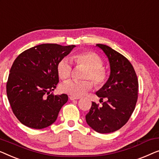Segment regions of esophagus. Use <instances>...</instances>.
<instances>
[{
    "label": "esophagus",
    "instance_id": "esophagus-1",
    "mask_svg": "<svg viewBox=\"0 0 159 159\" xmlns=\"http://www.w3.org/2000/svg\"><path fill=\"white\" fill-rule=\"evenodd\" d=\"M70 100H77V99H79L80 97H73V96H70Z\"/></svg>",
    "mask_w": 159,
    "mask_h": 159
}]
</instances>
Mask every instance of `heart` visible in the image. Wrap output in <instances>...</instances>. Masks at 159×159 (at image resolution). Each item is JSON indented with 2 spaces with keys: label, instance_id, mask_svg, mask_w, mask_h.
I'll return each mask as SVG.
<instances>
[{
  "label": "heart",
  "instance_id": "obj_1",
  "mask_svg": "<svg viewBox=\"0 0 159 159\" xmlns=\"http://www.w3.org/2000/svg\"><path fill=\"white\" fill-rule=\"evenodd\" d=\"M77 66L86 68L83 74V79H90L96 87L101 88L106 84L109 77L107 69L103 66V60L93 51H82L75 53L71 57ZM57 74L62 80L70 77L72 73V66L67 59H62L57 63ZM92 88V83L89 80H68L60 86L63 93L73 97H81Z\"/></svg>",
  "mask_w": 159,
  "mask_h": 159
}]
</instances>
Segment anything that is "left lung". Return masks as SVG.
Instances as JSON below:
<instances>
[{"instance_id":"left-lung-1","label":"left lung","mask_w":159,"mask_h":159,"mask_svg":"<svg viewBox=\"0 0 159 159\" xmlns=\"http://www.w3.org/2000/svg\"><path fill=\"white\" fill-rule=\"evenodd\" d=\"M97 46L108 57L111 72L104 86L96 93L102 106L92 102L86 120L97 133H109L124 126L133 114L138 100V81L133 66L126 57L105 44ZM104 98L105 102H102Z\"/></svg>"}]
</instances>
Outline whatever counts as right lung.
<instances>
[{
  "mask_svg": "<svg viewBox=\"0 0 159 159\" xmlns=\"http://www.w3.org/2000/svg\"><path fill=\"white\" fill-rule=\"evenodd\" d=\"M75 45L42 44L24 51L10 70L6 93L20 122L42 129L54 123L68 95L50 93L59 82L57 66Z\"/></svg>",
  "mask_w": 159,
  "mask_h": 159,
  "instance_id": "add662e5",
  "label": "right lung"
}]
</instances>
